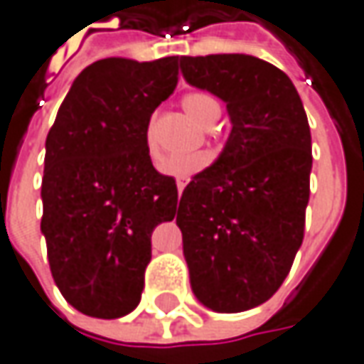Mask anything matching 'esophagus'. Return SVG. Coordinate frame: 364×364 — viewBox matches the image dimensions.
<instances>
[{
  "label": "esophagus",
  "mask_w": 364,
  "mask_h": 364,
  "mask_svg": "<svg viewBox=\"0 0 364 364\" xmlns=\"http://www.w3.org/2000/svg\"><path fill=\"white\" fill-rule=\"evenodd\" d=\"M188 184V180H184V178H178L176 180V186H178V194H182V191H184V186Z\"/></svg>",
  "instance_id": "esophagus-1"
}]
</instances>
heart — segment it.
<instances>
[{
	"label": "heart",
	"mask_w": 364,
	"mask_h": 364,
	"mask_svg": "<svg viewBox=\"0 0 364 364\" xmlns=\"http://www.w3.org/2000/svg\"><path fill=\"white\" fill-rule=\"evenodd\" d=\"M184 110L191 114L192 119L196 120L203 127H213L217 119L221 117V106L215 98H210L209 94H188L182 100ZM145 149L149 159L155 161L159 157V149L155 145L154 135H151V127H147L145 131ZM210 157L209 154H192V155H178V157H170L159 166V172L166 176H173V178H184L188 180L191 176L198 173L209 166Z\"/></svg>",
	"instance_id": "obj_1"
}]
</instances>
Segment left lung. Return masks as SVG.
Masks as SVG:
<instances>
[{"label":"left lung","mask_w":364,"mask_h":364,"mask_svg":"<svg viewBox=\"0 0 364 364\" xmlns=\"http://www.w3.org/2000/svg\"><path fill=\"white\" fill-rule=\"evenodd\" d=\"M184 80L221 98L231 133L178 205L194 297L219 314L268 301L303 242L311 133L303 102L279 67L252 55L180 57Z\"/></svg>","instance_id":"8db88e82"}]
</instances>
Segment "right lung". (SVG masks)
Listing matches in <instances>:
<instances>
[{"instance_id":"add662e5","label":"right lung","mask_w":364,"mask_h":364,"mask_svg":"<svg viewBox=\"0 0 364 364\" xmlns=\"http://www.w3.org/2000/svg\"><path fill=\"white\" fill-rule=\"evenodd\" d=\"M178 83V57H108L75 77L46 135L43 221L53 279L85 316L141 301L154 229L172 221L176 180L154 168L145 131Z\"/></svg>"}]
</instances>
